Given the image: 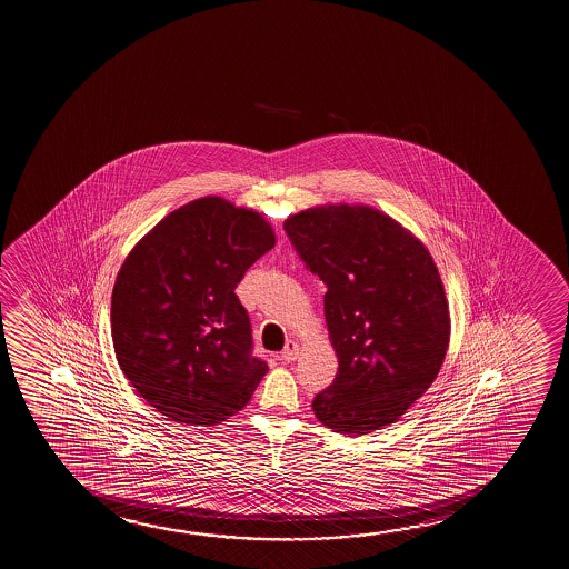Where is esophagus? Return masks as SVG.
<instances>
[{
	"label": "esophagus",
	"mask_w": 569,
	"mask_h": 569,
	"mask_svg": "<svg viewBox=\"0 0 569 569\" xmlns=\"http://www.w3.org/2000/svg\"><path fill=\"white\" fill-rule=\"evenodd\" d=\"M297 356H299V343L288 340L286 348L281 350V359L283 361H296Z\"/></svg>",
	"instance_id": "34e87169"
}]
</instances>
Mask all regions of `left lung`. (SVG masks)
<instances>
[{"label": "left lung", "mask_w": 569, "mask_h": 569, "mask_svg": "<svg viewBox=\"0 0 569 569\" xmlns=\"http://www.w3.org/2000/svg\"><path fill=\"white\" fill-rule=\"evenodd\" d=\"M283 229L327 283L338 373L312 412L343 436L395 423L436 381L449 348V305L433 258L369 206H317L286 219Z\"/></svg>", "instance_id": "8db88e82"}]
</instances>
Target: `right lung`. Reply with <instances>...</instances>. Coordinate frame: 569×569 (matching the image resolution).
Returning <instances> with one entry per match:
<instances>
[{"mask_svg": "<svg viewBox=\"0 0 569 569\" xmlns=\"http://www.w3.org/2000/svg\"><path fill=\"white\" fill-rule=\"evenodd\" d=\"M273 244L260 213L206 196L128 254L112 289V342L126 379L157 412L216 426L249 405L268 366L252 356L234 288Z\"/></svg>", "mask_w": 569, "mask_h": 569, "instance_id": "obj_1", "label": "right lung"}]
</instances>
